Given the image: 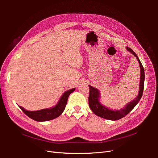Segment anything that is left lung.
<instances>
[{
  "mask_svg": "<svg viewBox=\"0 0 158 158\" xmlns=\"http://www.w3.org/2000/svg\"><path fill=\"white\" fill-rule=\"evenodd\" d=\"M127 49L131 52V53L134 55L136 57V59L138 61V63L140 65V84H139V92H138V96L132 100V102H129L127 106L123 109L121 110H112L110 109L106 106H103V105L100 103L99 98H100V94L99 90L97 88H93L92 86L89 85V98H88V102H89V106L92 111L96 114V115L103 118L108 119V120H112V121H117L118 119H121V118L126 116L127 114L130 113L133 108L135 107L137 103L139 102L140 100L143 91H144V79H145V74H144V67L141 63L140 59H138V56L133 51L131 48L127 47Z\"/></svg>",
  "mask_w": 158,
  "mask_h": 158,
  "instance_id": "8db88e82",
  "label": "left lung"
}]
</instances>
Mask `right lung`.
Instances as JSON below:
<instances>
[{
    "label": "right lung",
    "instance_id": "right-lung-1",
    "mask_svg": "<svg viewBox=\"0 0 158 158\" xmlns=\"http://www.w3.org/2000/svg\"><path fill=\"white\" fill-rule=\"evenodd\" d=\"M74 90L75 88H73L65 92L60 98L58 103H57V104L53 107L41 109L39 110V111H27V110L23 109L22 107H20V108L22 109V111L24 113L27 117L32 118L33 120L39 122L50 121L52 120V119H54L56 117H58L64 111L66 103H67L69 96Z\"/></svg>",
    "mask_w": 158,
    "mask_h": 158
}]
</instances>
